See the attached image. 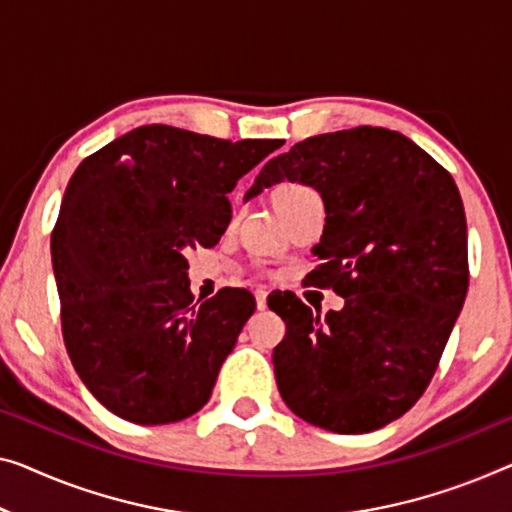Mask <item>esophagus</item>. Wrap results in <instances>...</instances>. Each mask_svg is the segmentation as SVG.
<instances>
[{
  "mask_svg": "<svg viewBox=\"0 0 512 512\" xmlns=\"http://www.w3.org/2000/svg\"><path fill=\"white\" fill-rule=\"evenodd\" d=\"M266 296H269V294H266V292H264V289H257V292H255L257 310H266Z\"/></svg>",
  "mask_w": 512,
  "mask_h": 512,
  "instance_id": "esophagus-1",
  "label": "esophagus"
}]
</instances>
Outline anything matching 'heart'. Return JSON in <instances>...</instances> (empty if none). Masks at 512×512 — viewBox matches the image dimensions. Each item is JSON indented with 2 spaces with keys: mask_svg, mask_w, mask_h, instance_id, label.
Listing matches in <instances>:
<instances>
[{
  "mask_svg": "<svg viewBox=\"0 0 512 512\" xmlns=\"http://www.w3.org/2000/svg\"><path fill=\"white\" fill-rule=\"evenodd\" d=\"M301 190H308L299 186V183H285V186H280L276 193H273V200H278V197H287V195H294V193H301Z\"/></svg>",
  "mask_w": 512,
  "mask_h": 512,
  "instance_id": "1",
  "label": "heart"
}]
</instances>
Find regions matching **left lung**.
Returning <instances> with one entry per match:
<instances>
[{
	"label": "left lung",
	"instance_id": "1",
	"mask_svg": "<svg viewBox=\"0 0 512 512\" xmlns=\"http://www.w3.org/2000/svg\"><path fill=\"white\" fill-rule=\"evenodd\" d=\"M299 181L324 200L312 255L317 287L345 308L312 312L285 292L269 308L287 324L273 349L282 400L305 423L340 434L379 430L414 407L469 287L460 190L430 154L388 128L308 137L271 158L243 200Z\"/></svg>",
	"mask_w": 512,
	"mask_h": 512
}]
</instances>
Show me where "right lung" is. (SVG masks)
Segmentation results:
<instances>
[{
	"label": "right lung",
	"mask_w": 512,
	"mask_h": 512,
	"mask_svg": "<svg viewBox=\"0 0 512 512\" xmlns=\"http://www.w3.org/2000/svg\"><path fill=\"white\" fill-rule=\"evenodd\" d=\"M282 144L149 124L73 172L50 241L61 329L82 384L112 414L165 425L209 402L255 299L225 287L195 303L183 250L218 243L227 193Z\"/></svg>",
	"instance_id": "add662e5"
}]
</instances>
